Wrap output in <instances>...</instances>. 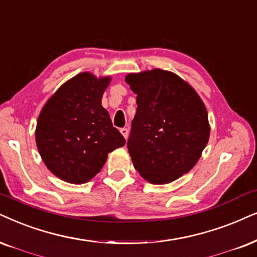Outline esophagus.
<instances>
[{"instance_id":"obj_1","label":"esophagus","mask_w":257,"mask_h":257,"mask_svg":"<svg viewBox=\"0 0 257 257\" xmlns=\"http://www.w3.org/2000/svg\"><path fill=\"white\" fill-rule=\"evenodd\" d=\"M119 132H121V134H122L123 136H124V139L128 138V134H129L128 128H121V129H119Z\"/></svg>"}]
</instances>
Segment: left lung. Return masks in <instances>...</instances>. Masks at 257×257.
<instances>
[{
	"label": "left lung",
	"instance_id": "obj_1",
	"mask_svg": "<svg viewBox=\"0 0 257 257\" xmlns=\"http://www.w3.org/2000/svg\"><path fill=\"white\" fill-rule=\"evenodd\" d=\"M136 115L126 147L135 170L151 184L177 180L192 170L210 136L203 100L190 84L170 71L129 73Z\"/></svg>",
	"mask_w": 257,
	"mask_h": 257
}]
</instances>
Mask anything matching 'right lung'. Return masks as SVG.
Here are the masks:
<instances>
[{"label": "right lung", "instance_id": "1", "mask_svg": "<svg viewBox=\"0 0 257 257\" xmlns=\"http://www.w3.org/2000/svg\"><path fill=\"white\" fill-rule=\"evenodd\" d=\"M111 77L77 74L47 100L39 115L35 141L46 167L59 179L84 184L104 166L108 154L125 145L102 106Z\"/></svg>", "mask_w": 257, "mask_h": 257}]
</instances>
